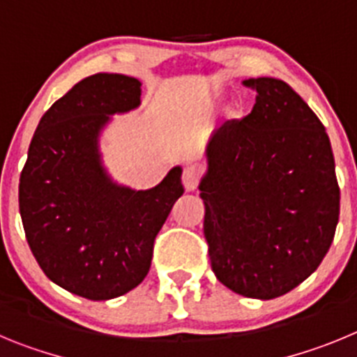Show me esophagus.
<instances>
[{
  "instance_id": "obj_1",
  "label": "esophagus",
  "mask_w": 357,
  "mask_h": 357,
  "mask_svg": "<svg viewBox=\"0 0 357 357\" xmlns=\"http://www.w3.org/2000/svg\"><path fill=\"white\" fill-rule=\"evenodd\" d=\"M202 178V169L201 165H186L185 169H183V186H185L186 192H192L197 188L199 181H201Z\"/></svg>"
}]
</instances>
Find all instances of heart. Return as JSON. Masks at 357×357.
Here are the masks:
<instances>
[{"mask_svg": "<svg viewBox=\"0 0 357 357\" xmlns=\"http://www.w3.org/2000/svg\"><path fill=\"white\" fill-rule=\"evenodd\" d=\"M231 114H233V115H238V110H234V108H233V110H231Z\"/></svg>", "mask_w": 357, "mask_h": 357, "instance_id": "1", "label": "heart"}]
</instances>
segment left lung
I'll return each mask as SVG.
<instances>
[{
	"mask_svg": "<svg viewBox=\"0 0 357 357\" xmlns=\"http://www.w3.org/2000/svg\"><path fill=\"white\" fill-rule=\"evenodd\" d=\"M252 112L206 147L204 236L211 271L250 298L281 297L327 255L340 215L335 156L320 119L281 79L250 78Z\"/></svg>",
	"mask_w": 357,
	"mask_h": 357,
	"instance_id": "8db88e82",
	"label": "left lung"
}]
</instances>
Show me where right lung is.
Segmentation results:
<instances>
[{
	"label": "right lung",
	"mask_w": 357,
	"mask_h": 357,
	"mask_svg": "<svg viewBox=\"0 0 357 357\" xmlns=\"http://www.w3.org/2000/svg\"><path fill=\"white\" fill-rule=\"evenodd\" d=\"M137 78L99 73L43 115L19 179V211L44 274L91 301L121 297L149 272L158 231L183 195L181 167L131 190L110 179L98 140L110 115L140 105Z\"/></svg>",
	"instance_id": "add662e5"
}]
</instances>
